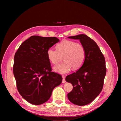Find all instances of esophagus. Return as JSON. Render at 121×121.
<instances>
[{"mask_svg": "<svg viewBox=\"0 0 121 121\" xmlns=\"http://www.w3.org/2000/svg\"><path fill=\"white\" fill-rule=\"evenodd\" d=\"M62 77H63V81H62V83H65V76H62Z\"/></svg>", "mask_w": 121, "mask_h": 121, "instance_id": "34e87169", "label": "esophagus"}]
</instances>
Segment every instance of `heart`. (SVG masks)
I'll use <instances>...</instances> for the list:
<instances>
[{
    "mask_svg": "<svg viewBox=\"0 0 121 121\" xmlns=\"http://www.w3.org/2000/svg\"><path fill=\"white\" fill-rule=\"evenodd\" d=\"M48 60L53 65H57L63 56L64 62L54 68V70L64 74L73 69L81 68L85 60L86 52L83 46L71 40H65L56 45V50L50 48L47 52Z\"/></svg>",
    "mask_w": 121,
    "mask_h": 121,
    "instance_id": "obj_1",
    "label": "heart"
}]
</instances>
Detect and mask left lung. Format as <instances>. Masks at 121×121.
Returning <instances> with one entry per match:
<instances>
[{
	"label": "left lung",
	"mask_w": 121,
	"mask_h": 121,
	"mask_svg": "<svg viewBox=\"0 0 121 121\" xmlns=\"http://www.w3.org/2000/svg\"><path fill=\"white\" fill-rule=\"evenodd\" d=\"M68 38L80 40L85 49L86 57L82 66L65 78L73 86L68 97L76 105H85L93 101L103 88L107 72L105 58L96 43L87 35L80 34Z\"/></svg>",
	"instance_id": "obj_1"
}]
</instances>
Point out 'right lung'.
Masks as SVG:
<instances>
[{"label":"right lung","mask_w":121,"mask_h":121,"mask_svg":"<svg viewBox=\"0 0 121 121\" xmlns=\"http://www.w3.org/2000/svg\"><path fill=\"white\" fill-rule=\"evenodd\" d=\"M56 37L32 36L19 47L14 57L13 72L17 89L23 98L33 104L48 100L62 77L52 72L47 50L59 42Z\"/></svg>","instance_id":"right-lung-1"}]
</instances>
